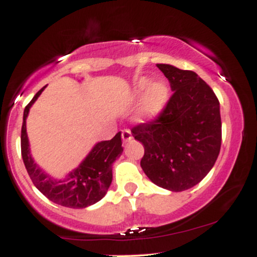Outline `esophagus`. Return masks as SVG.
Returning a JSON list of instances; mask_svg holds the SVG:
<instances>
[{
  "instance_id": "34e87169",
  "label": "esophagus",
  "mask_w": 257,
  "mask_h": 257,
  "mask_svg": "<svg viewBox=\"0 0 257 257\" xmlns=\"http://www.w3.org/2000/svg\"><path fill=\"white\" fill-rule=\"evenodd\" d=\"M133 139V137H132V133H131V131H128V129H125V131H123L122 132V140H123V143H128V141H131Z\"/></svg>"
}]
</instances>
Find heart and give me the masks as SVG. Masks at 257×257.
I'll return each instance as SVG.
<instances>
[{"label":"heart","instance_id":"1","mask_svg":"<svg viewBox=\"0 0 257 257\" xmlns=\"http://www.w3.org/2000/svg\"><path fill=\"white\" fill-rule=\"evenodd\" d=\"M134 120L137 123H151L159 117L169 100V87L163 79H155L150 82L147 77H140L133 85L129 99L135 101L140 96Z\"/></svg>","mask_w":257,"mask_h":257}]
</instances>
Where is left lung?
<instances>
[{
    "label": "left lung",
    "instance_id": "1",
    "mask_svg": "<svg viewBox=\"0 0 257 257\" xmlns=\"http://www.w3.org/2000/svg\"><path fill=\"white\" fill-rule=\"evenodd\" d=\"M174 91L155 122L135 126L133 137L145 155L140 162L155 185L181 192L199 184L211 170L221 147L220 102L193 71L157 64Z\"/></svg>",
    "mask_w": 257,
    "mask_h": 257
}]
</instances>
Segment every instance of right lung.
<instances>
[{"label": "right lung", "instance_id": "1", "mask_svg": "<svg viewBox=\"0 0 257 257\" xmlns=\"http://www.w3.org/2000/svg\"><path fill=\"white\" fill-rule=\"evenodd\" d=\"M46 87L44 85L37 91L24 110L22 126L23 161L34 185L49 200L66 208H87L104 198L107 193L112 182V166L123 152L120 133H117L111 140L96 143L79 166L65 178H53L35 162L26 132V119L31 106Z\"/></svg>", "mask_w": 257, "mask_h": 257}]
</instances>
